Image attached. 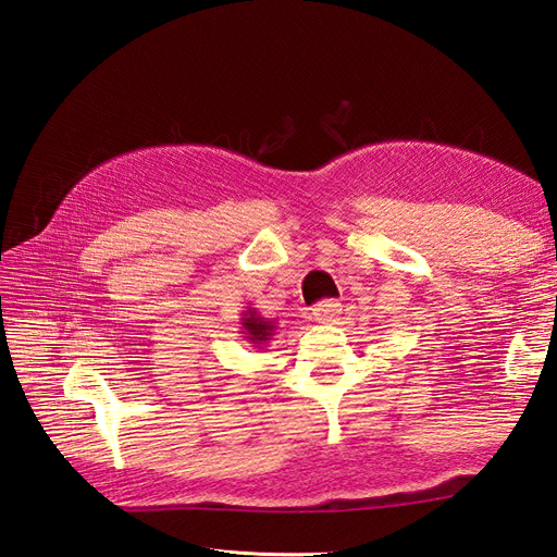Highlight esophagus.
Listing matches in <instances>:
<instances>
[{
	"label": "esophagus",
	"mask_w": 557,
	"mask_h": 557,
	"mask_svg": "<svg viewBox=\"0 0 557 557\" xmlns=\"http://www.w3.org/2000/svg\"><path fill=\"white\" fill-rule=\"evenodd\" d=\"M339 311H342L339 301H336V299H323V301H318V305L309 313H311V318L315 320V323H332V320L339 315Z\"/></svg>",
	"instance_id": "obj_1"
}]
</instances>
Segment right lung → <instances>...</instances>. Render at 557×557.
Listing matches in <instances>:
<instances>
[{
    "mask_svg": "<svg viewBox=\"0 0 557 557\" xmlns=\"http://www.w3.org/2000/svg\"><path fill=\"white\" fill-rule=\"evenodd\" d=\"M239 325H242L244 339L248 344H252V346H258V348H262V344H267V342H272L276 330H278L276 320L264 318L258 309H246L242 313V323Z\"/></svg>",
    "mask_w": 557,
    "mask_h": 557,
    "instance_id": "add662e5",
    "label": "right lung"
}]
</instances>
